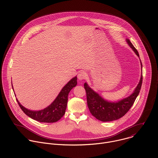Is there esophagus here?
<instances>
[{"label":"esophagus","mask_w":158,"mask_h":158,"mask_svg":"<svg viewBox=\"0 0 158 158\" xmlns=\"http://www.w3.org/2000/svg\"><path fill=\"white\" fill-rule=\"evenodd\" d=\"M86 77V73L84 71H81L77 74V78L79 81H82Z\"/></svg>","instance_id":"34e87169"}]
</instances>
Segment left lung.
<instances>
[{"label":"left lung","instance_id":"obj_1","mask_svg":"<svg viewBox=\"0 0 158 158\" xmlns=\"http://www.w3.org/2000/svg\"><path fill=\"white\" fill-rule=\"evenodd\" d=\"M126 40L129 47L139 58L138 51L134 47L131 41L128 39H126ZM140 62L141 71H143L142 63L141 60ZM142 74L143 72H141L139 82L133 93L128 97L116 102L106 100L98 93L94 91L92 88L90 87L87 82H85L84 86L86 92L87 106L92 115L98 120L103 122L115 121L124 116L132 107L135 100L139 95L143 82Z\"/></svg>","mask_w":158,"mask_h":158}]
</instances>
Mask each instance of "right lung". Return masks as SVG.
I'll return each mask as SVG.
<instances>
[{"label": "right lung", "instance_id": "right-lung-1", "mask_svg": "<svg viewBox=\"0 0 158 158\" xmlns=\"http://www.w3.org/2000/svg\"><path fill=\"white\" fill-rule=\"evenodd\" d=\"M77 76L71 79L63 87L54 101L47 107L42 110H32L28 109L22 106L17 99L16 100L21 109L31 118L40 123H51L57 122L65 114L68 101V94L71 89L76 86L77 84Z\"/></svg>", "mask_w": 158, "mask_h": 158}]
</instances>
